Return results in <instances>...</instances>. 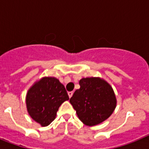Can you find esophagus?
I'll use <instances>...</instances> for the list:
<instances>
[{"instance_id":"esophagus-1","label":"esophagus","mask_w":149,"mask_h":149,"mask_svg":"<svg viewBox=\"0 0 149 149\" xmlns=\"http://www.w3.org/2000/svg\"><path fill=\"white\" fill-rule=\"evenodd\" d=\"M72 94H73V92H72V91H70V92H68V95H69L70 98L72 97Z\"/></svg>"}]
</instances>
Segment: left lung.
<instances>
[{"label":"left lung","mask_w":149,"mask_h":149,"mask_svg":"<svg viewBox=\"0 0 149 149\" xmlns=\"http://www.w3.org/2000/svg\"><path fill=\"white\" fill-rule=\"evenodd\" d=\"M80 88L70 99L82 122L94 126L107 119L116 107V97L112 87L100 78H83Z\"/></svg>","instance_id":"obj_1"}]
</instances>
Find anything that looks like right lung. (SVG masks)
<instances>
[{
  "label": "right lung",
  "instance_id": "obj_1",
  "mask_svg": "<svg viewBox=\"0 0 149 149\" xmlns=\"http://www.w3.org/2000/svg\"><path fill=\"white\" fill-rule=\"evenodd\" d=\"M70 99L65 86L55 77H44L34 84L26 96L29 115L42 126H48L56 118L63 102Z\"/></svg>",
  "mask_w": 149,
  "mask_h": 149
}]
</instances>
